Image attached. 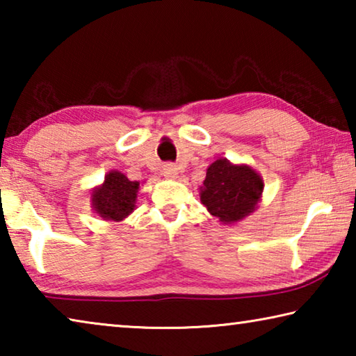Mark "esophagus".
<instances>
[{"instance_id":"obj_1","label":"esophagus","mask_w":356,"mask_h":356,"mask_svg":"<svg viewBox=\"0 0 356 356\" xmlns=\"http://www.w3.org/2000/svg\"><path fill=\"white\" fill-rule=\"evenodd\" d=\"M177 174H179V168L174 163H166L163 166V176L170 177V179H176Z\"/></svg>"}]
</instances>
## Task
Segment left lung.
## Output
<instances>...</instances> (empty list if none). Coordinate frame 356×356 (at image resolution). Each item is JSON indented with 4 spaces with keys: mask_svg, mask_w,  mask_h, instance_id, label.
<instances>
[{
    "mask_svg": "<svg viewBox=\"0 0 356 356\" xmlns=\"http://www.w3.org/2000/svg\"><path fill=\"white\" fill-rule=\"evenodd\" d=\"M262 190L264 182L254 170L220 159L207 168L201 202L220 221L236 222L256 209Z\"/></svg>",
    "mask_w": 356,
    "mask_h": 356,
    "instance_id": "obj_1",
    "label": "left lung"
}]
</instances>
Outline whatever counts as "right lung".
<instances>
[{
	"label": "right lung",
	"instance_id": "right-lung-1",
	"mask_svg": "<svg viewBox=\"0 0 356 356\" xmlns=\"http://www.w3.org/2000/svg\"><path fill=\"white\" fill-rule=\"evenodd\" d=\"M140 184L131 182L124 174L111 171L106 174L105 182L92 191V207L102 218L120 221L135 209L136 191Z\"/></svg>",
	"mask_w": 356,
	"mask_h": 356
}]
</instances>
